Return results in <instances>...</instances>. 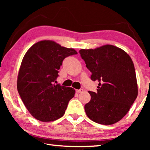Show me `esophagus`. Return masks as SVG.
<instances>
[{"label":"esophagus","mask_w":150,"mask_h":150,"mask_svg":"<svg viewBox=\"0 0 150 150\" xmlns=\"http://www.w3.org/2000/svg\"><path fill=\"white\" fill-rule=\"evenodd\" d=\"M83 91V89H79V90H76V93H81Z\"/></svg>","instance_id":"1"}]
</instances>
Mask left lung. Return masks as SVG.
<instances>
[{
	"label": "left lung",
	"instance_id": "8db88e82",
	"mask_svg": "<svg viewBox=\"0 0 150 150\" xmlns=\"http://www.w3.org/2000/svg\"><path fill=\"white\" fill-rule=\"evenodd\" d=\"M81 57L98 81L97 92L88 91L91 100L85 105L91 120L104 125L120 121L138 96L135 69L131 57L121 48L105 45L95 49H81Z\"/></svg>",
	"mask_w": 150,
	"mask_h": 150
}]
</instances>
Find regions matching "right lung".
<instances>
[{
  "label": "right lung",
  "instance_id": "1",
  "mask_svg": "<svg viewBox=\"0 0 150 150\" xmlns=\"http://www.w3.org/2000/svg\"><path fill=\"white\" fill-rule=\"evenodd\" d=\"M77 52L52 40H42L27 51L17 79V88L28 110L42 122H52L63 116L75 90L54 82L66 57Z\"/></svg>",
  "mask_w": 150,
  "mask_h": 150
}]
</instances>
